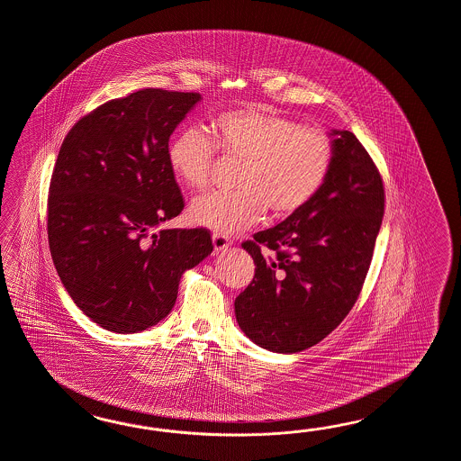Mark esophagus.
Returning a JSON list of instances; mask_svg holds the SVG:
<instances>
[{
  "label": "esophagus",
  "mask_w": 461,
  "mask_h": 461,
  "mask_svg": "<svg viewBox=\"0 0 461 461\" xmlns=\"http://www.w3.org/2000/svg\"><path fill=\"white\" fill-rule=\"evenodd\" d=\"M213 245L214 251L220 253V251H226L228 247L231 245V241L226 238L225 235H220V233H214L213 235Z\"/></svg>",
  "instance_id": "1"
}]
</instances>
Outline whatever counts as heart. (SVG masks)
I'll list each match as a JSON object with an SVG mask.
<instances>
[{
    "instance_id": "b5f03b06",
    "label": "heart",
    "mask_w": 461,
    "mask_h": 461,
    "mask_svg": "<svg viewBox=\"0 0 461 461\" xmlns=\"http://www.w3.org/2000/svg\"><path fill=\"white\" fill-rule=\"evenodd\" d=\"M214 138L226 159L243 167L233 194H208L191 204V221L223 235L257 225L270 210L273 218L298 213L325 185L333 163L326 133L300 126L267 106L225 112L212 120V136L186 128L168 147L169 168L193 191L206 190L216 165Z\"/></svg>"
}]
</instances>
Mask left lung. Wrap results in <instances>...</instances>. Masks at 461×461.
<instances>
[{
    "label": "left lung",
    "mask_w": 461,
    "mask_h": 461,
    "mask_svg": "<svg viewBox=\"0 0 461 461\" xmlns=\"http://www.w3.org/2000/svg\"><path fill=\"white\" fill-rule=\"evenodd\" d=\"M331 135L333 163L313 200L241 243L255 276L236 296V321L251 341L276 353L310 348L347 318L382 226L384 186L375 161L351 131Z\"/></svg>",
    "instance_id": "obj_1"
}]
</instances>
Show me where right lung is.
Wrapping results in <instances>:
<instances>
[{"label": "right lung", "instance_id": "right-lung-1", "mask_svg": "<svg viewBox=\"0 0 461 461\" xmlns=\"http://www.w3.org/2000/svg\"><path fill=\"white\" fill-rule=\"evenodd\" d=\"M200 93L147 88L106 102L68 131L48 196V243L79 310L114 333L157 325L181 275L206 258V228L153 230L185 200L168 141Z\"/></svg>", "mask_w": 461, "mask_h": 461}]
</instances>
